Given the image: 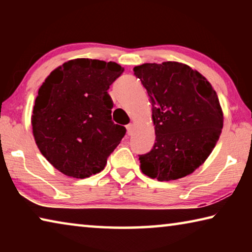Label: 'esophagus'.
I'll return each instance as SVG.
<instances>
[{
	"label": "esophagus",
	"instance_id": "obj_1",
	"mask_svg": "<svg viewBox=\"0 0 252 252\" xmlns=\"http://www.w3.org/2000/svg\"><path fill=\"white\" fill-rule=\"evenodd\" d=\"M133 131H134V125H132V123H130V125L126 126V133H127V135L133 134Z\"/></svg>",
	"mask_w": 252,
	"mask_h": 252
}]
</instances>
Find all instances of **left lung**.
Here are the masks:
<instances>
[{
	"mask_svg": "<svg viewBox=\"0 0 252 252\" xmlns=\"http://www.w3.org/2000/svg\"><path fill=\"white\" fill-rule=\"evenodd\" d=\"M133 71L147 89L156 132L152 150L139 157L141 171L158 181L189 176L210 156L222 130L217 92L183 63H144Z\"/></svg>",
	"mask_w": 252,
	"mask_h": 252,
	"instance_id": "left-lung-1",
	"label": "left lung"
}]
</instances>
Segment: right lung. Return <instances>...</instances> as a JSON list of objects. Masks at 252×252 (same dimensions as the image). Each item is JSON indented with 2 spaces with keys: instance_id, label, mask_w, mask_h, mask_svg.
I'll list each match as a JSON object with an SVG mask.
<instances>
[{
  "instance_id": "1",
  "label": "right lung",
  "mask_w": 252,
  "mask_h": 252,
  "mask_svg": "<svg viewBox=\"0 0 252 252\" xmlns=\"http://www.w3.org/2000/svg\"><path fill=\"white\" fill-rule=\"evenodd\" d=\"M125 69L116 62L74 59L51 72L39 89L31 123L42 155L67 177L104 169L126 134L114 125L108 90Z\"/></svg>"
}]
</instances>
